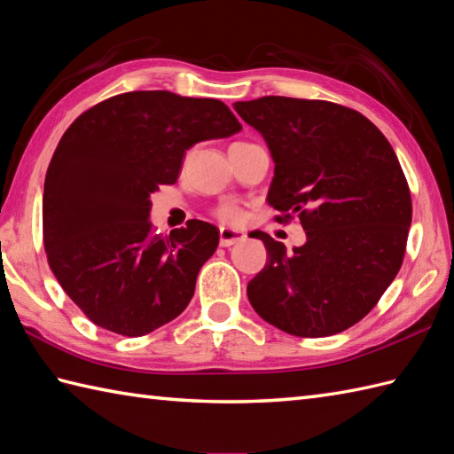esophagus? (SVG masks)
<instances>
[{
    "label": "esophagus",
    "instance_id": "esophagus-1",
    "mask_svg": "<svg viewBox=\"0 0 454 454\" xmlns=\"http://www.w3.org/2000/svg\"><path fill=\"white\" fill-rule=\"evenodd\" d=\"M247 239V235L243 231H237V229H231V227H221L219 229V243L221 247H233L237 243H243Z\"/></svg>",
    "mask_w": 454,
    "mask_h": 454
}]
</instances>
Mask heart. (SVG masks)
<instances>
[{
    "label": "heart",
    "mask_w": 454,
    "mask_h": 454,
    "mask_svg": "<svg viewBox=\"0 0 454 454\" xmlns=\"http://www.w3.org/2000/svg\"><path fill=\"white\" fill-rule=\"evenodd\" d=\"M219 217L223 221H239L240 219V209L235 206H223L219 209Z\"/></svg>",
    "instance_id": "heart-1"
}]
</instances>
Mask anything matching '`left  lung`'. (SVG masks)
I'll return each instance as SVG.
<instances>
[{"label": "left lung", "mask_w": 454, "mask_h": 454, "mask_svg": "<svg viewBox=\"0 0 454 454\" xmlns=\"http://www.w3.org/2000/svg\"><path fill=\"white\" fill-rule=\"evenodd\" d=\"M274 159L268 204L299 214L307 233L291 253L258 231L268 262L248 281L250 305L299 338L354 326L396 278L411 200L395 149L356 110L326 100L260 97L235 103Z\"/></svg>", "instance_id": "1"}]
</instances>
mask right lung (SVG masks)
Here are the masks:
<instances>
[{"label":"right lung","instance_id":"right-lung-1","mask_svg":"<svg viewBox=\"0 0 454 454\" xmlns=\"http://www.w3.org/2000/svg\"><path fill=\"white\" fill-rule=\"evenodd\" d=\"M240 129L221 100L170 90L106 98L66 129L44 180V248L59 286L97 326L137 338L188 307L219 231L190 219L155 235L151 194L176 183L190 147Z\"/></svg>","mask_w":454,"mask_h":454}]
</instances>
